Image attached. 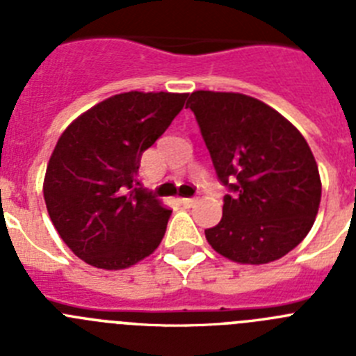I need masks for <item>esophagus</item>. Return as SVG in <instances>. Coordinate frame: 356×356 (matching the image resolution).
I'll return each instance as SVG.
<instances>
[{
    "mask_svg": "<svg viewBox=\"0 0 356 356\" xmlns=\"http://www.w3.org/2000/svg\"><path fill=\"white\" fill-rule=\"evenodd\" d=\"M180 201H181V205L187 207V209H188V207L196 205V197H181Z\"/></svg>",
    "mask_w": 356,
    "mask_h": 356,
    "instance_id": "1",
    "label": "esophagus"
}]
</instances>
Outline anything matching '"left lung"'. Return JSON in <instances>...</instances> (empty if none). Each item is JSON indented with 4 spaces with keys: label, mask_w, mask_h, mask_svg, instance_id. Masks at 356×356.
<instances>
[{
    "label": "left lung",
    "mask_w": 356,
    "mask_h": 356,
    "mask_svg": "<svg viewBox=\"0 0 356 356\" xmlns=\"http://www.w3.org/2000/svg\"><path fill=\"white\" fill-rule=\"evenodd\" d=\"M187 108L228 188L222 219L205 229L209 244L238 264L282 259L319 210V169L305 137L275 108L238 92L196 90Z\"/></svg>",
    "instance_id": "1"
}]
</instances>
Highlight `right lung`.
Here are the masks:
<instances>
[{"label":"right lung","mask_w":356,"mask_h":356,"mask_svg":"<svg viewBox=\"0 0 356 356\" xmlns=\"http://www.w3.org/2000/svg\"><path fill=\"white\" fill-rule=\"evenodd\" d=\"M188 94L131 92L97 103L56 143L44 201L56 232L78 259L124 269L159 248L171 210L137 187L140 156L180 114Z\"/></svg>","instance_id":"right-lung-1"}]
</instances>
